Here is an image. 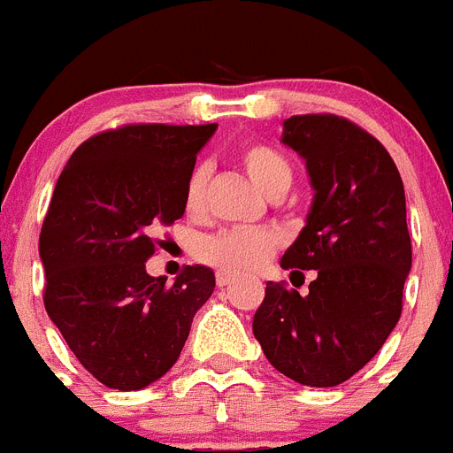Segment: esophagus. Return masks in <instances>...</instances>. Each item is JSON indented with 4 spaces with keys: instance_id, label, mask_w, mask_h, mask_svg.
Masks as SVG:
<instances>
[{
    "instance_id": "34e87169",
    "label": "esophagus",
    "mask_w": 453,
    "mask_h": 453,
    "mask_svg": "<svg viewBox=\"0 0 453 453\" xmlns=\"http://www.w3.org/2000/svg\"><path fill=\"white\" fill-rule=\"evenodd\" d=\"M215 281H218V288H229L231 283L235 281V276L226 274V272H218V276H215Z\"/></svg>"
}]
</instances>
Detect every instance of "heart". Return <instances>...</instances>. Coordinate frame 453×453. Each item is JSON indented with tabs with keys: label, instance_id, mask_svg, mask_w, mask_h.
<instances>
[{
	"label": "heart",
	"instance_id": "1",
	"mask_svg": "<svg viewBox=\"0 0 453 453\" xmlns=\"http://www.w3.org/2000/svg\"><path fill=\"white\" fill-rule=\"evenodd\" d=\"M240 165L247 177L265 192L267 197H283L292 186L295 172L290 161L274 147L263 142H250L240 150ZM208 167L197 165L186 183V211L190 215L202 213L206 202ZM279 250V238L267 229H231L206 235L197 242V258L206 265L226 274H247L272 258Z\"/></svg>",
	"mask_w": 453,
	"mask_h": 453
}]
</instances>
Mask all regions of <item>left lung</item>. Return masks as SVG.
Segmentation results:
<instances>
[{"instance_id":"8db88e82","label":"left lung","mask_w":453,"mask_h":453,"mask_svg":"<svg viewBox=\"0 0 453 453\" xmlns=\"http://www.w3.org/2000/svg\"><path fill=\"white\" fill-rule=\"evenodd\" d=\"M281 140L306 161L315 190L281 267L318 276L303 297L267 281L254 335L288 379L331 388L374 358L402 315L413 263L403 183L386 147L347 118L292 115Z\"/></svg>"}]
</instances>
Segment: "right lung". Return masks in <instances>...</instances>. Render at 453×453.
Returning a JSON list of instances; mask_svg holds the SVG:
<instances>
[{
	"mask_svg": "<svg viewBox=\"0 0 453 453\" xmlns=\"http://www.w3.org/2000/svg\"><path fill=\"white\" fill-rule=\"evenodd\" d=\"M218 124H124L88 138L56 181L42 231L45 308L104 386L140 390L181 354L215 274L150 276L156 234L186 213V183Z\"/></svg>",
	"mask_w": 453,
	"mask_h": 453,
	"instance_id": "right-lung-1",
	"label": "right lung"
}]
</instances>
